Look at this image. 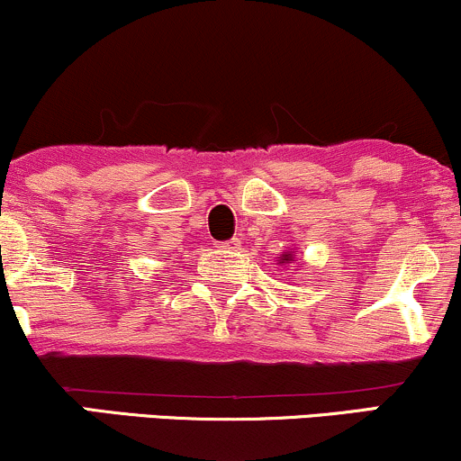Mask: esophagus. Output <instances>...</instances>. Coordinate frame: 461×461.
Returning a JSON list of instances; mask_svg holds the SVG:
<instances>
[{"label": "esophagus", "mask_w": 461, "mask_h": 461, "mask_svg": "<svg viewBox=\"0 0 461 461\" xmlns=\"http://www.w3.org/2000/svg\"><path fill=\"white\" fill-rule=\"evenodd\" d=\"M221 249H223V251H236V249H240V240H238V238H230V240L221 242Z\"/></svg>", "instance_id": "1"}]
</instances>
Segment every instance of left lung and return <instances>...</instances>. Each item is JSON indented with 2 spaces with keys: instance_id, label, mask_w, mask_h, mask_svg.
Listing matches in <instances>:
<instances>
[{
  "instance_id": "left-lung-1",
  "label": "left lung",
  "mask_w": 461,
  "mask_h": 461,
  "mask_svg": "<svg viewBox=\"0 0 461 461\" xmlns=\"http://www.w3.org/2000/svg\"><path fill=\"white\" fill-rule=\"evenodd\" d=\"M284 262H285V264L293 262V253H290V251H288V253H284V256L279 258V264H284Z\"/></svg>"
}]
</instances>
